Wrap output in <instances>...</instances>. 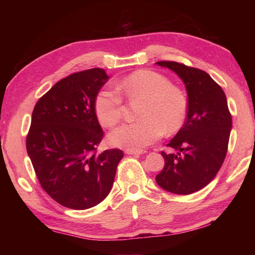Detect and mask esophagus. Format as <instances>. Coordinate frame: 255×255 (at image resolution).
I'll return each mask as SVG.
<instances>
[{
  "label": "esophagus",
  "instance_id": "34e87169",
  "mask_svg": "<svg viewBox=\"0 0 255 255\" xmlns=\"http://www.w3.org/2000/svg\"><path fill=\"white\" fill-rule=\"evenodd\" d=\"M126 154L128 155H140V154H144L145 150H131V149H126L125 150Z\"/></svg>",
  "mask_w": 255,
  "mask_h": 255
}]
</instances>
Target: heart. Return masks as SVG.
I'll list each match as a JSON object with an SVG mask.
<instances>
[{
  "label": "heart",
  "instance_id": "heart-1",
  "mask_svg": "<svg viewBox=\"0 0 255 255\" xmlns=\"http://www.w3.org/2000/svg\"><path fill=\"white\" fill-rule=\"evenodd\" d=\"M114 91L101 90L94 99V112L103 127L111 128L123 117L124 101H141L139 120L112 130L108 140L115 147L141 150L159 139L164 132H178L188 117L189 101L182 89L171 84L161 73L138 70L114 84Z\"/></svg>",
  "mask_w": 255,
  "mask_h": 255
}]
</instances>
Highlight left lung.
Returning a JSON list of instances; mask_svg holds the SVG:
<instances>
[{"label":"left lung","mask_w":255,"mask_h":255,"mask_svg":"<svg viewBox=\"0 0 255 255\" xmlns=\"http://www.w3.org/2000/svg\"><path fill=\"white\" fill-rule=\"evenodd\" d=\"M156 64L182 79L189 101L187 120L167 144L178 153L162 150L165 164L156 175V182L169 192L190 195L206 187L221 170L227 153L232 116L221 85L205 71L170 60Z\"/></svg>","instance_id":"obj_1"}]
</instances>
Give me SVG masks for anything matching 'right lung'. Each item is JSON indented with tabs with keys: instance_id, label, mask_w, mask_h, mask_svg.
Instances as JSON below:
<instances>
[{
	"instance_id": "1",
	"label": "right lung",
	"mask_w": 255,
	"mask_h": 255,
	"mask_svg": "<svg viewBox=\"0 0 255 255\" xmlns=\"http://www.w3.org/2000/svg\"><path fill=\"white\" fill-rule=\"evenodd\" d=\"M109 76L91 68L64 77L34 106L27 152L42 189L59 205L83 210L109 195L122 149L98 153L103 130L94 99Z\"/></svg>"
}]
</instances>
